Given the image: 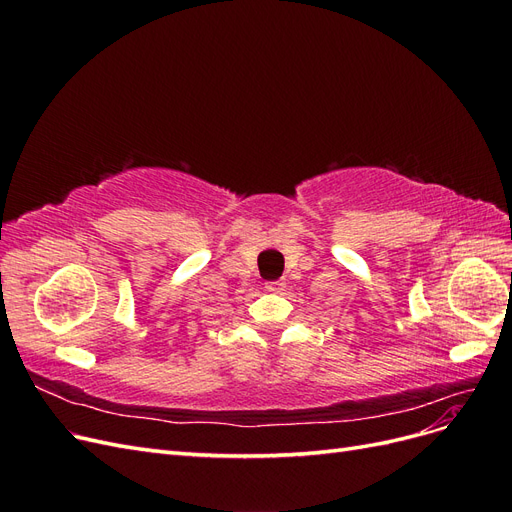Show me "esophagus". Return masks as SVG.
Listing matches in <instances>:
<instances>
[{
  "label": "esophagus",
  "instance_id": "esophagus-1",
  "mask_svg": "<svg viewBox=\"0 0 512 512\" xmlns=\"http://www.w3.org/2000/svg\"><path fill=\"white\" fill-rule=\"evenodd\" d=\"M265 288H267L269 292H280V290H284V282H280V280H273V282H267V284H265Z\"/></svg>",
  "mask_w": 512,
  "mask_h": 512
}]
</instances>
